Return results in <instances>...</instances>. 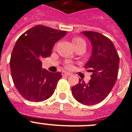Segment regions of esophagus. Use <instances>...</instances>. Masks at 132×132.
I'll return each mask as SVG.
<instances>
[{
    "label": "esophagus",
    "mask_w": 132,
    "mask_h": 132,
    "mask_svg": "<svg viewBox=\"0 0 132 132\" xmlns=\"http://www.w3.org/2000/svg\"><path fill=\"white\" fill-rule=\"evenodd\" d=\"M71 73L69 72H67V71H62V76H70Z\"/></svg>",
    "instance_id": "esophagus-1"
}]
</instances>
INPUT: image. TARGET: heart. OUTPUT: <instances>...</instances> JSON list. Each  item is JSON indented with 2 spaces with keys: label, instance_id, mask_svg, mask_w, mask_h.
<instances>
[{
  "label": "heart",
  "instance_id": "b5f03b06",
  "mask_svg": "<svg viewBox=\"0 0 132 132\" xmlns=\"http://www.w3.org/2000/svg\"><path fill=\"white\" fill-rule=\"evenodd\" d=\"M72 42H73V46H76V45H78V44H80V43L84 42V40H82L81 38H80L76 37V38H73ZM65 67H67V68H70L71 64H69L67 63H66V65H65Z\"/></svg>",
  "mask_w": 132,
  "mask_h": 132
}]
</instances>
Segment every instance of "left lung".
Returning a JSON list of instances; mask_svg holds the SVG:
<instances>
[{
    "mask_svg": "<svg viewBox=\"0 0 132 132\" xmlns=\"http://www.w3.org/2000/svg\"><path fill=\"white\" fill-rule=\"evenodd\" d=\"M91 42L92 54L85 65L91 79L86 84L79 80L71 88L76 101L85 105H93L103 101L111 91L118 76L119 57L112 41L104 35L92 31L81 32Z\"/></svg>",
    "mask_w": 132,
    "mask_h": 132,
    "instance_id": "8db88e82",
    "label": "left lung"
}]
</instances>
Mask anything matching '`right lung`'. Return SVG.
I'll return each instance as SVG.
<instances>
[{"instance_id": "1", "label": "right lung", "mask_w": 132, "mask_h": 132, "mask_svg": "<svg viewBox=\"0 0 132 132\" xmlns=\"http://www.w3.org/2000/svg\"><path fill=\"white\" fill-rule=\"evenodd\" d=\"M67 33L39 25L26 31L17 40L10 67L15 88L26 100L42 102L53 94L61 73L42 69L41 59L51 56L53 46Z\"/></svg>"}]
</instances>
